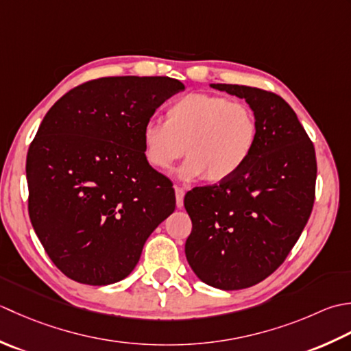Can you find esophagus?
<instances>
[{"label": "esophagus", "mask_w": 351, "mask_h": 351, "mask_svg": "<svg viewBox=\"0 0 351 351\" xmlns=\"http://www.w3.org/2000/svg\"><path fill=\"white\" fill-rule=\"evenodd\" d=\"M174 191H176V204H177L178 209H182V207H183V198H184V189L180 188V186H176Z\"/></svg>", "instance_id": "obj_1"}]
</instances>
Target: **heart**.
<instances>
[{"mask_svg":"<svg viewBox=\"0 0 351 351\" xmlns=\"http://www.w3.org/2000/svg\"><path fill=\"white\" fill-rule=\"evenodd\" d=\"M167 121L148 119L142 125V153L152 168L167 173L183 153L188 156L178 177L227 180L252 157L259 136L254 110L230 98L188 94L167 107Z\"/></svg>","mask_w":351,"mask_h":351,"instance_id":"b5f03b06","label":"heart"}]
</instances>
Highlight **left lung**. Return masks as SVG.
<instances>
[{"mask_svg":"<svg viewBox=\"0 0 351 351\" xmlns=\"http://www.w3.org/2000/svg\"><path fill=\"white\" fill-rule=\"evenodd\" d=\"M210 88L244 98L256 113L259 136L238 173L186 194L192 232L184 253L199 280L234 291L273 274L295 245L315 199L317 159L282 97L239 84Z\"/></svg>","mask_w":351,"mask_h":351,"instance_id":"8db88e82","label":"left lung"}]
</instances>
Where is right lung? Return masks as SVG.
I'll return each mask as SVG.
<instances>
[{"instance_id": "add662e5", "label": "right lung", "mask_w": 351, "mask_h": 351, "mask_svg": "<svg viewBox=\"0 0 351 351\" xmlns=\"http://www.w3.org/2000/svg\"><path fill=\"white\" fill-rule=\"evenodd\" d=\"M183 89L169 77H103L66 92L42 119L27 154L28 213L66 277L123 280L174 212L173 184L147 163L141 130Z\"/></svg>"}]
</instances>
